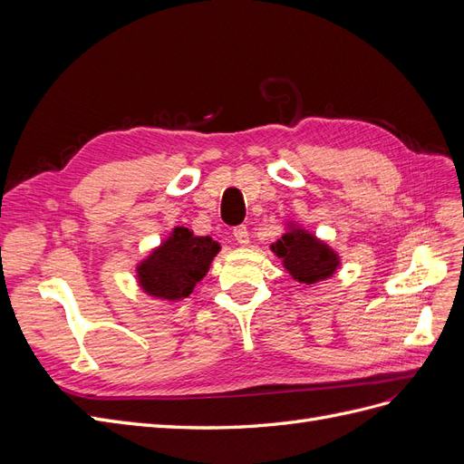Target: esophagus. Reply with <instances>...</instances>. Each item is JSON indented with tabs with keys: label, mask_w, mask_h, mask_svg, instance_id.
<instances>
[{
	"label": "esophagus",
	"mask_w": 464,
	"mask_h": 464,
	"mask_svg": "<svg viewBox=\"0 0 464 464\" xmlns=\"http://www.w3.org/2000/svg\"><path fill=\"white\" fill-rule=\"evenodd\" d=\"M234 237H236V242L240 244V246H247L249 244V232H247V228L244 227H236L234 228Z\"/></svg>",
	"instance_id": "esophagus-1"
}]
</instances>
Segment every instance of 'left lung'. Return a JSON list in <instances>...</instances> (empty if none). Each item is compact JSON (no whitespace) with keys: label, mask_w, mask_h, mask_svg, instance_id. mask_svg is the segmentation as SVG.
<instances>
[{"label":"left lung","mask_w":464,"mask_h":464,"mask_svg":"<svg viewBox=\"0 0 464 464\" xmlns=\"http://www.w3.org/2000/svg\"><path fill=\"white\" fill-rule=\"evenodd\" d=\"M271 251L283 261L290 276L302 285L327 280L341 266L339 254L296 222L286 224V232L280 240L271 244Z\"/></svg>","instance_id":"1"}]
</instances>
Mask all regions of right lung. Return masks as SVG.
Listing matches in <instances>:
<instances>
[{"instance_id":"1","label":"right lung","mask_w":464,"mask_h":464,"mask_svg":"<svg viewBox=\"0 0 464 464\" xmlns=\"http://www.w3.org/2000/svg\"><path fill=\"white\" fill-rule=\"evenodd\" d=\"M218 251L220 244L210 236H195L186 227H176L137 265L139 288L154 300H184L208 273Z\"/></svg>"}]
</instances>
